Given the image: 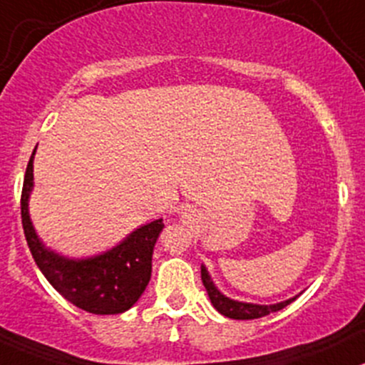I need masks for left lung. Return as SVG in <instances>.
<instances>
[{
    "instance_id": "8db88e82",
    "label": "left lung",
    "mask_w": 365,
    "mask_h": 365,
    "mask_svg": "<svg viewBox=\"0 0 365 365\" xmlns=\"http://www.w3.org/2000/svg\"><path fill=\"white\" fill-rule=\"evenodd\" d=\"M201 279L204 287H206L207 296H210L211 303L216 310L220 312L222 315H225L228 319H237V320H250V319H259L265 317V315L272 314V312H279L282 310L284 307L289 305L291 302H294L298 296L294 298L286 299V302H280L277 305H255V303H244V302H237V299H230L227 298L225 294L220 293L216 289V286L211 280L210 274H207L206 267H201Z\"/></svg>"
}]
</instances>
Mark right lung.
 Returning <instances> with one entry per match:
<instances>
[{"mask_svg": "<svg viewBox=\"0 0 365 365\" xmlns=\"http://www.w3.org/2000/svg\"><path fill=\"white\" fill-rule=\"evenodd\" d=\"M34 154L36 149L24 176L20 215L36 265L67 302L81 310L97 315H114L130 310L150 280L152 253L164 228L163 218L137 228L121 244L93 258L71 259L53 253L39 241L29 216Z\"/></svg>", "mask_w": 365, "mask_h": 365, "instance_id": "obj_1", "label": "right lung"}]
</instances>
